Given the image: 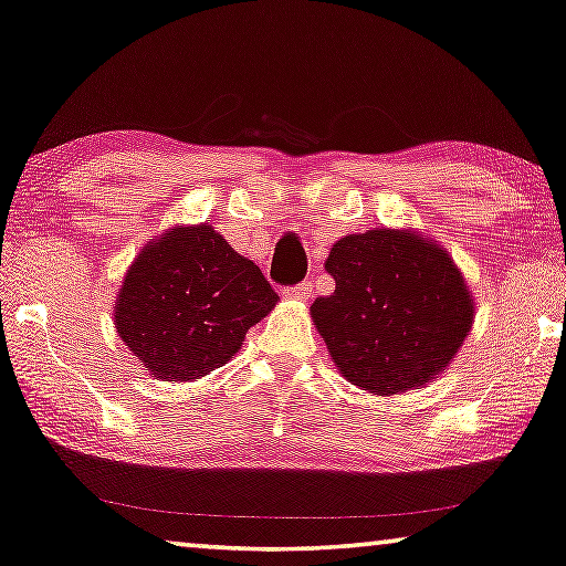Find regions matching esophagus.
<instances>
[{"instance_id": "1", "label": "esophagus", "mask_w": 566, "mask_h": 566, "mask_svg": "<svg viewBox=\"0 0 566 566\" xmlns=\"http://www.w3.org/2000/svg\"><path fill=\"white\" fill-rule=\"evenodd\" d=\"M284 297L307 302L310 297H313V282H302L297 286H290V290H284Z\"/></svg>"}]
</instances>
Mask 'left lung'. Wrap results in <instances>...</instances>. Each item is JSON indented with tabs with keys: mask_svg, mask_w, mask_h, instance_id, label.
Listing matches in <instances>:
<instances>
[{
	"mask_svg": "<svg viewBox=\"0 0 566 566\" xmlns=\"http://www.w3.org/2000/svg\"><path fill=\"white\" fill-rule=\"evenodd\" d=\"M325 272L336 290L310 315L340 374L374 395L436 379L472 331L474 300L459 266L416 230L340 238Z\"/></svg>",
	"mask_w": 566,
	"mask_h": 566,
	"instance_id": "1",
	"label": "left lung"
}]
</instances>
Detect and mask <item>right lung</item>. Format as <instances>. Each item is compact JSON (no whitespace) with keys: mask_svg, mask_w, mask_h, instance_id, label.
<instances>
[{"mask_svg":"<svg viewBox=\"0 0 566 566\" xmlns=\"http://www.w3.org/2000/svg\"><path fill=\"white\" fill-rule=\"evenodd\" d=\"M280 294L212 226H177L143 245L115 305V328L164 381H192L233 359Z\"/></svg>","mask_w":566,"mask_h":566,"instance_id":"right-lung-1","label":"right lung"}]
</instances>
